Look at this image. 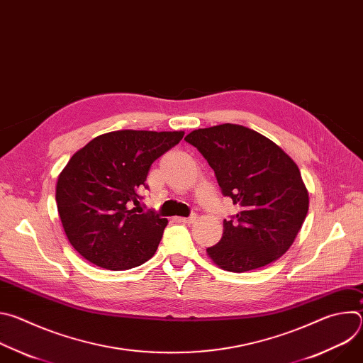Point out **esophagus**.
Wrapping results in <instances>:
<instances>
[{
	"label": "esophagus",
	"instance_id": "esophagus-1",
	"mask_svg": "<svg viewBox=\"0 0 363 363\" xmlns=\"http://www.w3.org/2000/svg\"><path fill=\"white\" fill-rule=\"evenodd\" d=\"M179 220H181L182 223H185V224H192V223L196 220V216L192 214V216H189V217H181Z\"/></svg>",
	"mask_w": 363,
	"mask_h": 363
}]
</instances>
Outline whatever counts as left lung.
<instances>
[{
    "mask_svg": "<svg viewBox=\"0 0 363 363\" xmlns=\"http://www.w3.org/2000/svg\"><path fill=\"white\" fill-rule=\"evenodd\" d=\"M194 145L218 185L241 211L224 221L223 238L206 248L220 269L244 273L264 267L294 242L308 210V192L296 162L273 140L241 125L192 130Z\"/></svg>",
    "mask_w": 363,
    "mask_h": 363,
    "instance_id": "8db88e82",
    "label": "left lung"
}]
</instances>
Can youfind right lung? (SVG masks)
Masks as SVG:
<instances>
[{
	"mask_svg": "<svg viewBox=\"0 0 363 363\" xmlns=\"http://www.w3.org/2000/svg\"><path fill=\"white\" fill-rule=\"evenodd\" d=\"M184 133L115 130L96 136L70 158L57 179L56 202L70 244L87 262L129 270L155 254L168 220L132 205L139 203L153 161Z\"/></svg>",
	"mask_w": 363,
	"mask_h": 363,
	"instance_id": "1",
	"label": "right lung"
}]
</instances>
